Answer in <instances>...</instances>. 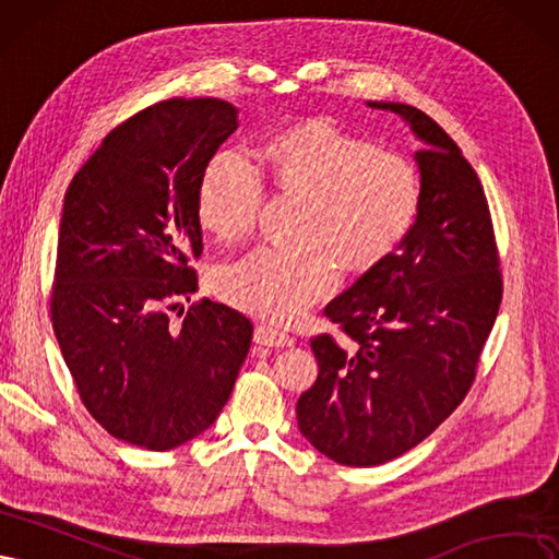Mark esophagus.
Returning <instances> with one entry per match:
<instances>
[{
    "instance_id": "obj_1",
    "label": "esophagus",
    "mask_w": 559,
    "mask_h": 559,
    "mask_svg": "<svg viewBox=\"0 0 559 559\" xmlns=\"http://www.w3.org/2000/svg\"><path fill=\"white\" fill-rule=\"evenodd\" d=\"M255 344L260 346H276V348H283V346H293L295 338L290 334H285L276 328H269V325H258L255 328Z\"/></svg>"
}]
</instances>
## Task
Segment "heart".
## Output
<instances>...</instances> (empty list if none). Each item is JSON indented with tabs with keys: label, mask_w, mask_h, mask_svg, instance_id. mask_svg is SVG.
I'll return each mask as SVG.
<instances>
[{
	"label": "heart",
	"mask_w": 559,
	"mask_h": 559,
	"mask_svg": "<svg viewBox=\"0 0 559 559\" xmlns=\"http://www.w3.org/2000/svg\"><path fill=\"white\" fill-rule=\"evenodd\" d=\"M266 169L281 190L306 194L295 243H262L225 262L215 290L266 322H293L350 269H371L406 239L420 209V181L411 162L371 141L311 120L266 143ZM264 202V174L243 148L215 153L197 188L202 225L221 239L253 229Z\"/></svg>",
	"instance_id": "heart-1"
}]
</instances>
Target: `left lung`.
Wrapping results in <instances>:
<instances>
[{"mask_svg": "<svg viewBox=\"0 0 559 559\" xmlns=\"http://www.w3.org/2000/svg\"><path fill=\"white\" fill-rule=\"evenodd\" d=\"M367 106L423 141L420 209L397 250L325 306L344 341L311 338L320 371L297 425L346 466L404 455L462 404L503 293L488 200L457 143L416 106Z\"/></svg>", "mask_w": 559, "mask_h": 559, "instance_id": "1", "label": "left lung"}]
</instances>
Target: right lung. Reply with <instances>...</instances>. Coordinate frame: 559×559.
<instances>
[{"instance_id":"obj_1","label":"right lung","mask_w":559,"mask_h":559,"mask_svg":"<svg viewBox=\"0 0 559 559\" xmlns=\"http://www.w3.org/2000/svg\"><path fill=\"white\" fill-rule=\"evenodd\" d=\"M237 114L215 97L153 104L106 134L64 194L52 332L90 416L146 450L215 423L253 338L246 316L211 299L169 320L200 287L197 188Z\"/></svg>"}]
</instances>
